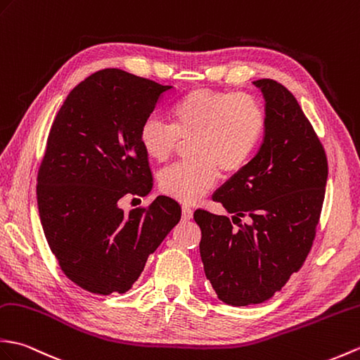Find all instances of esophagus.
I'll return each instance as SVG.
<instances>
[{
	"instance_id": "34e87169",
	"label": "esophagus",
	"mask_w": 360,
	"mask_h": 360,
	"mask_svg": "<svg viewBox=\"0 0 360 360\" xmlns=\"http://www.w3.org/2000/svg\"><path fill=\"white\" fill-rule=\"evenodd\" d=\"M191 218H193V210H191L188 205H184L182 207V219L184 221H188Z\"/></svg>"
}]
</instances>
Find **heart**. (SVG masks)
Returning <instances> with one entry per match:
<instances>
[{
  "instance_id": "obj_1",
  "label": "heart",
  "mask_w": 360,
  "mask_h": 360,
  "mask_svg": "<svg viewBox=\"0 0 360 360\" xmlns=\"http://www.w3.org/2000/svg\"><path fill=\"white\" fill-rule=\"evenodd\" d=\"M170 124L150 116L138 139L144 153L165 162L182 141H190L191 161L174 164L160 176L167 196L196 202L216 186L221 170L235 174L252 161L266 130L261 99L247 91L193 89L169 108Z\"/></svg>"
}]
</instances>
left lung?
<instances>
[{
	"label": "left lung",
	"instance_id": "left-lung-1",
	"mask_svg": "<svg viewBox=\"0 0 360 360\" xmlns=\"http://www.w3.org/2000/svg\"><path fill=\"white\" fill-rule=\"evenodd\" d=\"M253 84L265 98L264 141L213 195L235 216L195 212L207 279L222 302L235 307L269 300L304 265L328 178L325 148L293 94L273 79Z\"/></svg>",
	"mask_w": 360,
	"mask_h": 360
}]
</instances>
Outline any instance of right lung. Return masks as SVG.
Returning <instances> with one entry per match:
<instances>
[{"mask_svg":"<svg viewBox=\"0 0 360 360\" xmlns=\"http://www.w3.org/2000/svg\"><path fill=\"white\" fill-rule=\"evenodd\" d=\"M170 89L99 70L70 91L50 127L37 178L39 218L63 273L90 293L129 291L181 219L179 204L167 196L130 213L118 205L152 190L138 133Z\"/></svg>","mask_w":360,"mask_h":360,"instance_id":"1","label":"right lung"}]
</instances>
